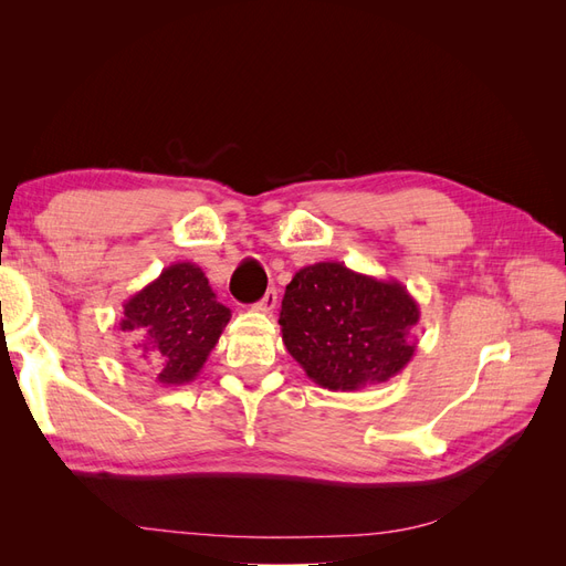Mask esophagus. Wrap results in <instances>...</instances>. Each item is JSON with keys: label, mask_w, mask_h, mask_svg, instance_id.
Returning a JSON list of instances; mask_svg holds the SVG:
<instances>
[{"label": "esophagus", "mask_w": 566, "mask_h": 566, "mask_svg": "<svg viewBox=\"0 0 566 566\" xmlns=\"http://www.w3.org/2000/svg\"><path fill=\"white\" fill-rule=\"evenodd\" d=\"M276 304H279V293L271 287V290H266V295L254 304V310L262 312V314H271L273 310H276Z\"/></svg>", "instance_id": "34e87169"}]
</instances>
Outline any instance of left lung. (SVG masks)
<instances>
[{
    "label": "left lung",
    "mask_w": 566,
    "mask_h": 566,
    "mask_svg": "<svg viewBox=\"0 0 566 566\" xmlns=\"http://www.w3.org/2000/svg\"><path fill=\"white\" fill-rule=\"evenodd\" d=\"M418 321L420 306L403 283L342 262L300 269L279 316L287 354L331 391H356L401 373L418 347L410 339Z\"/></svg>",
    "instance_id": "8db88e82"
}]
</instances>
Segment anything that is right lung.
Here are the masks:
<instances>
[{
	"mask_svg": "<svg viewBox=\"0 0 566 566\" xmlns=\"http://www.w3.org/2000/svg\"><path fill=\"white\" fill-rule=\"evenodd\" d=\"M229 321L231 310L217 302L205 271L177 262L123 304L119 331L136 337L158 385L179 387L198 378Z\"/></svg>",
	"mask_w": 566,
	"mask_h": 566,
	"instance_id": "add662e5",
	"label": "right lung"
}]
</instances>
